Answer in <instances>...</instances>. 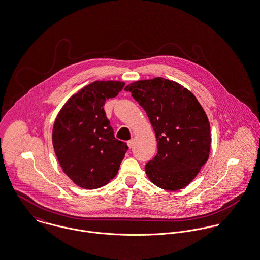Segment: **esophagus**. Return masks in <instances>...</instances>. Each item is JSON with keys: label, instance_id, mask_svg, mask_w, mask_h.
<instances>
[{"label": "esophagus", "instance_id": "34e87169", "mask_svg": "<svg viewBox=\"0 0 260 260\" xmlns=\"http://www.w3.org/2000/svg\"><path fill=\"white\" fill-rule=\"evenodd\" d=\"M127 145H128V147H129V148H132V147L135 145V140H134V139L129 140V141L127 142Z\"/></svg>", "mask_w": 260, "mask_h": 260}]
</instances>
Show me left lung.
<instances>
[{
    "label": "left lung",
    "mask_w": 260,
    "mask_h": 260,
    "mask_svg": "<svg viewBox=\"0 0 260 260\" xmlns=\"http://www.w3.org/2000/svg\"><path fill=\"white\" fill-rule=\"evenodd\" d=\"M149 118L157 142L156 155L145 165L149 180L166 190L187 186L207 161L210 125L191 91L164 78L124 87Z\"/></svg>",
    "instance_id": "obj_1"
}]
</instances>
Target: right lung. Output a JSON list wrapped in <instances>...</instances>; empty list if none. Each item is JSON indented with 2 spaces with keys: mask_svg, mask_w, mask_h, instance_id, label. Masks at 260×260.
Returning a JSON list of instances; mask_svg holds the SVG:
<instances>
[{
  "mask_svg": "<svg viewBox=\"0 0 260 260\" xmlns=\"http://www.w3.org/2000/svg\"><path fill=\"white\" fill-rule=\"evenodd\" d=\"M123 87V82L95 81L72 95L56 117L52 139L58 164L80 187L109 183L128 148L115 138L104 110Z\"/></svg>",
  "mask_w": 260,
  "mask_h": 260,
  "instance_id": "right-lung-1",
  "label": "right lung"
}]
</instances>
